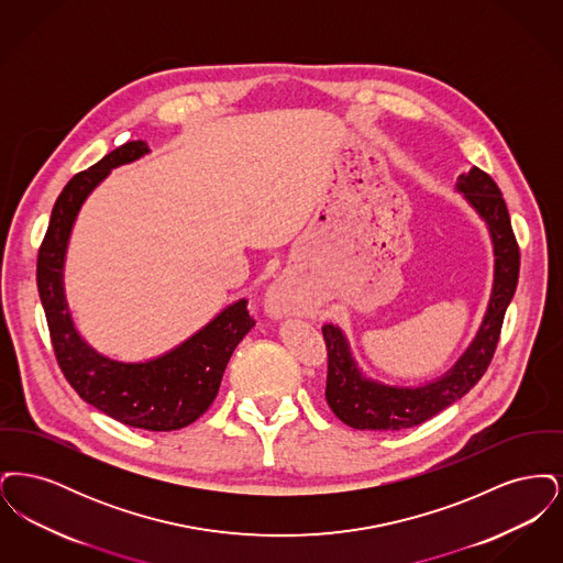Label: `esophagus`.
<instances>
[{
    "label": "esophagus",
    "mask_w": 563,
    "mask_h": 563,
    "mask_svg": "<svg viewBox=\"0 0 563 563\" xmlns=\"http://www.w3.org/2000/svg\"><path fill=\"white\" fill-rule=\"evenodd\" d=\"M295 310L294 295L285 280H274L266 294V312L274 319H283Z\"/></svg>",
    "instance_id": "34e87169"
}]
</instances>
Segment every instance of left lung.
Here are the masks:
<instances>
[{"instance_id":"8db88e82","label":"left lung","mask_w":563,"mask_h":563,"mask_svg":"<svg viewBox=\"0 0 563 563\" xmlns=\"http://www.w3.org/2000/svg\"><path fill=\"white\" fill-rule=\"evenodd\" d=\"M455 191L487 228L494 253L492 294L482 324L466 350L445 374L418 384H384L365 374L350 346L346 331L327 322L322 335L329 354L324 397L331 411L350 429L402 430L422 422L462 399L485 374L498 346L500 327L519 278V246L510 230L509 211L494 179L473 166L460 175Z\"/></svg>"}]
</instances>
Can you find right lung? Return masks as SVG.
I'll return each mask as SVG.
<instances>
[{
	"label": "right lung",
	"mask_w": 563,
	"mask_h": 563,
	"mask_svg": "<svg viewBox=\"0 0 563 563\" xmlns=\"http://www.w3.org/2000/svg\"><path fill=\"white\" fill-rule=\"evenodd\" d=\"M147 154L145 141H129L65 186L37 255V291L58 367L81 399L126 427L168 432L189 427L211 407L232 352L255 322L246 299H236L181 344L145 361L113 358L81 338L65 295V260L76 219L113 168Z\"/></svg>",
	"instance_id": "add662e5"
}]
</instances>
